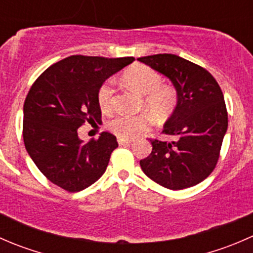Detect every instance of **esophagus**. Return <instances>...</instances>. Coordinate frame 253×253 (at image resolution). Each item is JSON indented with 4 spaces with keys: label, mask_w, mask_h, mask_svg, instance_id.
Masks as SVG:
<instances>
[{
    "label": "esophagus",
    "mask_w": 253,
    "mask_h": 253,
    "mask_svg": "<svg viewBox=\"0 0 253 253\" xmlns=\"http://www.w3.org/2000/svg\"><path fill=\"white\" fill-rule=\"evenodd\" d=\"M117 142H119L120 145H125V144H129V143H132V139L122 138V137H117Z\"/></svg>",
    "instance_id": "1"
}]
</instances>
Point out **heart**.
Instances as JSON below:
<instances>
[{
  "label": "heart",
  "instance_id": "b5f03b06",
  "mask_svg": "<svg viewBox=\"0 0 253 253\" xmlns=\"http://www.w3.org/2000/svg\"><path fill=\"white\" fill-rule=\"evenodd\" d=\"M124 82L127 86L143 95L142 105L154 116L163 117L174 109L176 94L170 86L163 85L160 73L144 65L129 67L124 73ZM114 82L105 81L98 89V103L101 110L109 111L114 101ZM108 128L122 138H134L152 126V119L145 114L137 116L117 115L109 120Z\"/></svg>",
  "mask_w": 253,
  "mask_h": 253
}]
</instances>
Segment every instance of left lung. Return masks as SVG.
Wrapping results in <instances>:
<instances>
[{"mask_svg": "<svg viewBox=\"0 0 253 253\" xmlns=\"http://www.w3.org/2000/svg\"><path fill=\"white\" fill-rule=\"evenodd\" d=\"M168 77L177 93V104L163 133L172 141L150 139L152 153L139 162L145 175L169 190L202 182L218 163L228 129L223 91L201 66L172 53L138 58Z\"/></svg>", "mask_w": 253, "mask_h": 253, "instance_id": "8db88e82", "label": "left lung"}]
</instances>
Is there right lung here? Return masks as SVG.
<instances>
[{"label":"right lung","instance_id":"right-lung-1","mask_svg":"<svg viewBox=\"0 0 253 253\" xmlns=\"http://www.w3.org/2000/svg\"><path fill=\"white\" fill-rule=\"evenodd\" d=\"M133 57L73 55L50 66L30 88L23 108L25 149L47 180L68 192L93 185L108 168L116 137L103 132L88 143L78 138L84 124L101 120L98 89Z\"/></svg>","mask_w":253,"mask_h":253}]
</instances>
